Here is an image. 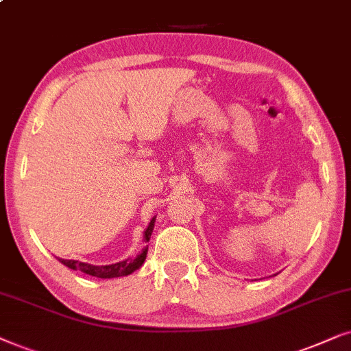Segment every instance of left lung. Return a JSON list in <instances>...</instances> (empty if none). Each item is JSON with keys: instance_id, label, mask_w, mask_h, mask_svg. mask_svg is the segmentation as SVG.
Returning a JSON list of instances; mask_svg holds the SVG:
<instances>
[{"instance_id": "8db88e82", "label": "left lung", "mask_w": 351, "mask_h": 351, "mask_svg": "<svg viewBox=\"0 0 351 351\" xmlns=\"http://www.w3.org/2000/svg\"><path fill=\"white\" fill-rule=\"evenodd\" d=\"M274 276H276V274H274Z\"/></svg>"}]
</instances>
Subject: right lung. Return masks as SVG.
<instances>
[{
    "label": "right lung",
    "instance_id": "add662e5",
    "mask_svg": "<svg viewBox=\"0 0 351 351\" xmlns=\"http://www.w3.org/2000/svg\"><path fill=\"white\" fill-rule=\"evenodd\" d=\"M154 224H156V217L151 219V223L147 224V228L143 232V241L149 242L154 231ZM147 255V245L141 250V254H138L134 258H127L123 261H117V263L112 265H90V263H83V261H77V260H64V258H58L60 263L67 266L70 269L75 271H82V273L90 274V276H96L101 279H110V278H121V276H128V274L134 273V271L139 269L146 260Z\"/></svg>",
    "mask_w": 351,
    "mask_h": 351
}]
</instances>
